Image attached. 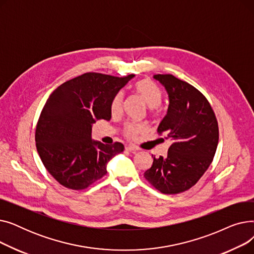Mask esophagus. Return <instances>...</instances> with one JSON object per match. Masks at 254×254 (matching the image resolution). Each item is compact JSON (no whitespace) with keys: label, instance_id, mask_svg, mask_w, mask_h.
Returning <instances> with one entry per match:
<instances>
[{"label":"esophagus","instance_id":"1","mask_svg":"<svg viewBox=\"0 0 254 254\" xmlns=\"http://www.w3.org/2000/svg\"><path fill=\"white\" fill-rule=\"evenodd\" d=\"M126 150H127V151H130V152H136V151H138L139 149L137 148V147H135V146H127L126 147Z\"/></svg>","mask_w":254,"mask_h":254}]
</instances>
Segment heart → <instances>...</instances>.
Segmentation results:
<instances>
[{
    "mask_svg": "<svg viewBox=\"0 0 254 254\" xmlns=\"http://www.w3.org/2000/svg\"><path fill=\"white\" fill-rule=\"evenodd\" d=\"M135 90L137 95L140 96L149 108H158L163 103V92L154 82L148 79L140 80L135 85ZM124 103V93L118 92L111 104L112 114H118L122 111ZM148 127L142 123H128L124 128V134L127 138H135L140 134H144L147 131Z\"/></svg>",
    "mask_w": 254,
    "mask_h": 254,
    "instance_id": "obj_1",
    "label": "heart"
}]
</instances>
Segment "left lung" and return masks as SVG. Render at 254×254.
<instances>
[{"instance_id": "8db88e82", "label": "left lung", "mask_w": 254, "mask_h": 254, "mask_svg": "<svg viewBox=\"0 0 254 254\" xmlns=\"http://www.w3.org/2000/svg\"><path fill=\"white\" fill-rule=\"evenodd\" d=\"M169 95L167 115L157 127L173 141L168 154L153 157L144 177L166 194L180 193L199 180L215 155L219 131L214 111L203 93L171 74H157Z\"/></svg>"}]
</instances>
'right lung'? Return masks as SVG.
Here are the masks:
<instances>
[{"mask_svg": "<svg viewBox=\"0 0 254 254\" xmlns=\"http://www.w3.org/2000/svg\"><path fill=\"white\" fill-rule=\"evenodd\" d=\"M135 75L85 73L60 85L49 96L36 127V146L49 174L66 189L81 190L107 174V164L124 144L91 139L99 119L110 120L111 104Z\"/></svg>", "mask_w": 254, "mask_h": 254, "instance_id": "right-lung-1", "label": "right lung"}]
</instances>
